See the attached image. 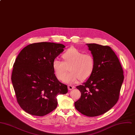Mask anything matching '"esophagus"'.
<instances>
[{
	"instance_id": "34e87169",
	"label": "esophagus",
	"mask_w": 135,
	"mask_h": 135,
	"mask_svg": "<svg viewBox=\"0 0 135 135\" xmlns=\"http://www.w3.org/2000/svg\"><path fill=\"white\" fill-rule=\"evenodd\" d=\"M75 87L74 85H68V89L69 90H71L72 89H75Z\"/></svg>"
}]
</instances>
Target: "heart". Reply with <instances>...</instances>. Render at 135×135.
<instances>
[{
	"instance_id": "obj_1",
	"label": "heart",
	"mask_w": 135,
	"mask_h": 135,
	"mask_svg": "<svg viewBox=\"0 0 135 135\" xmlns=\"http://www.w3.org/2000/svg\"><path fill=\"white\" fill-rule=\"evenodd\" d=\"M63 61L55 59L52 62L54 73L59 80L74 84L80 79L83 81L89 79L94 72L95 66V58L90 54H83L75 47H71L61 55ZM69 67L70 72L66 75Z\"/></svg>"
}]
</instances>
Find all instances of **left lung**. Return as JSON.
<instances>
[{"label": "left lung", "mask_w": 135, "mask_h": 135, "mask_svg": "<svg viewBox=\"0 0 135 135\" xmlns=\"http://www.w3.org/2000/svg\"><path fill=\"white\" fill-rule=\"evenodd\" d=\"M87 45L95 58V69L86 81L76 86L81 97L75 103V107L83 115L95 117L109 111L118 102L124 80L123 70L110 46Z\"/></svg>", "instance_id": "1"}]
</instances>
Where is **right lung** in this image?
<instances>
[{
  "label": "right lung",
  "instance_id": "right-lung-1",
  "mask_svg": "<svg viewBox=\"0 0 135 135\" xmlns=\"http://www.w3.org/2000/svg\"><path fill=\"white\" fill-rule=\"evenodd\" d=\"M61 44H31L19 54L11 80L19 106L30 115L43 116L57 107V96L68 92L52 69L54 60L64 51Z\"/></svg>",
  "mask_w": 135,
  "mask_h": 135
}]
</instances>
